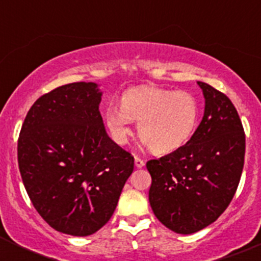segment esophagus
<instances>
[{
    "label": "esophagus",
    "instance_id": "34e87169",
    "mask_svg": "<svg viewBox=\"0 0 261 261\" xmlns=\"http://www.w3.org/2000/svg\"><path fill=\"white\" fill-rule=\"evenodd\" d=\"M135 166L137 168L144 167V166H145V161H144V159L140 158V156H135Z\"/></svg>",
    "mask_w": 261,
    "mask_h": 261
}]
</instances>
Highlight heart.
<instances>
[{"label": "heart", "mask_w": 261, "mask_h": 261, "mask_svg": "<svg viewBox=\"0 0 261 261\" xmlns=\"http://www.w3.org/2000/svg\"><path fill=\"white\" fill-rule=\"evenodd\" d=\"M199 117L195 95L156 86L126 90L121 105L111 103L105 111L106 125L115 141L125 144L133 120H137L142 142L159 154L183 147L195 135Z\"/></svg>", "instance_id": "heart-1"}]
</instances>
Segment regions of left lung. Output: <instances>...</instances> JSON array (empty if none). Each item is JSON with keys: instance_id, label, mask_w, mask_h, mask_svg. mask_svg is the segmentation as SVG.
Here are the masks:
<instances>
[{"instance_id": "obj_1", "label": "left lung", "mask_w": 261, "mask_h": 261, "mask_svg": "<svg viewBox=\"0 0 261 261\" xmlns=\"http://www.w3.org/2000/svg\"><path fill=\"white\" fill-rule=\"evenodd\" d=\"M204 116L183 147L146 163L151 175L149 201L167 229L193 234L213 223L235 195L244 165L246 136L225 94L197 82Z\"/></svg>"}]
</instances>
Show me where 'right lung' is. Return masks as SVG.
I'll use <instances>...</instances> for the list:
<instances>
[{"label": "right lung", "mask_w": 261, "mask_h": 261, "mask_svg": "<svg viewBox=\"0 0 261 261\" xmlns=\"http://www.w3.org/2000/svg\"><path fill=\"white\" fill-rule=\"evenodd\" d=\"M94 82L44 94L30 108L18 165L32 205L55 230L87 237L110 221L135 159L108 137Z\"/></svg>", "instance_id": "right-lung-1"}]
</instances>
